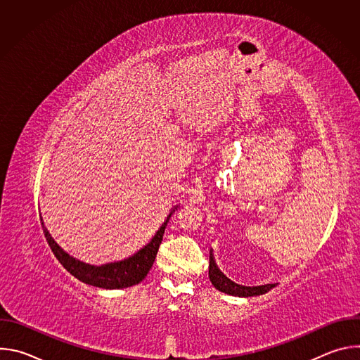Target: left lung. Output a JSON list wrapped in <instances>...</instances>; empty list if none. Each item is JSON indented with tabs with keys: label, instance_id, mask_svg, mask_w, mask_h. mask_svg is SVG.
Wrapping results in <instances>:
<instances>
[{
	"label": "left lung",
	"instance_id": "8db88e82",
	"mask_svg": "<svg viewBox=\"0 0 360 360\" xmlns=\"http://www.w3.org/2000/svg\"><path fill=\"white\" fill-rule=\"evenodd\" d=\"M210 279L212 282V285L228 295L232 296H242V297H248V296H256V295H262L266 293L272 285H264V286H242L238 285L235 282H232L231 279H228L217 266L215 259L210 258Z\"/></svg>",
	"mask_w": 360,
	"mask_h": 360
}]
</instances>
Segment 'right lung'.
<instances>
[{"label":"right lung","mask_w":360,"mask_h":360,"mask_svg":"<svg viewBox=\"0 0 360 360\" xmlns=\"http://www.w3.org/2000/svg\"><path fill=\"white\" fill-rule=\"evenodd\" d=\"M176 208H174L162 226L157 231V233L153 235V238L142 248L139 249L135 255H132L131 258L124 259L121 262L115 264H108V265H102V266H91L85 265L77 259H74L72 256L65 253L57 243L56 240L51 238L49 232L44 226L42 222V229L45 239L51 248V250L54 252L56 258L60 261V264L78 281L92 285L96 288H104V289H121V288H128L132 285L139 283L149 272V269L153 265V261H155V256L158 253L160 245L164 238L165 228L175 212Z\"/></svg>","instance_id":"obj_1"}]
</instances>
